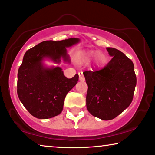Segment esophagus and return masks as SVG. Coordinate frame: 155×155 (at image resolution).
<instances>
[{
  "instance_id": "1",
  "label": "esophagus",
  "mask_w": 155,
  "mask_h": 155,
  "mask_svg": "<svg viewBox=\"0 0 155 155\" xmlns=\"http://www.w3.org/2000/svg\"><path fill=\"white\" fill-rule=\"evenodd\" d=\"M78 75H79V80H80V81H85V77H84L83 75V73H82V72H79L78 73Z\"/></svg>"
}]
</instances>
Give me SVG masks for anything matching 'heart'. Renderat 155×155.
Here are the masks:
<instances>
[{"mask_svg":"<svg viewBox=\"0 0 155 155\" xmlns=\"http://www.w3.org/2000/svg\"><path fill=\"white\" fill-rule=\"evenodd\" d=\"M85 58L88 60L95 58V63L97 66H102L105 63L106 58L104 54L97 51H88L85 54Z\"/></svg>","mask_w":155,"mask_h":155,"instance_id":"b5f03b06","label":"heart"}]
</instances>
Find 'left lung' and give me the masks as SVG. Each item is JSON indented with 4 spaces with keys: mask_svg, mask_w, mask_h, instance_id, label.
I'll return each mask as SVG.
<instances>
[{
    "mask_svg": "<svg viewBox=\"0 0 155 155\" xmlns=\"http://www.w3.org/2000/svg\"><path fill=\"white\" fill-rule=\"evenodd\" d=\"M107 51L112 57L107 65L83 73L88 86L87 109L102 120L114 119L129 107L137 83L132 60L115 48H107Z\"/></svg>",
    "mask_w": 155,
    "mask_h": 155,
    "instance_id": "8db88e82",
    "label": "left lung"
}]
</instances>
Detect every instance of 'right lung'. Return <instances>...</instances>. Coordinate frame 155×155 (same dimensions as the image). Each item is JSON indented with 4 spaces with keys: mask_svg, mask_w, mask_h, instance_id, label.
Returning a JSON list of instances; mask_svg holds the SVG:
<instances>
[{
    "mask_svg": "<svg viewBox=\"0 0 155 155\" xmlns=\"http://www.w3.org/2000/svg\"><path fill=\"white\" fill-rule=\"evenodd\" d=\"M79 41L71 38L60 41H45L28 50L18 72L17 93L29 113L38 119H48L62 112L68 92L78 81V74L68 79L59 67L47 68L44 58L60 63V58L70 62L66 47Z\"/></svg>",
    "mask_w": 155,
    "mask_h": 155,
    "instance_id": "add662e5",
    "label": "right lung"
}]
</instances>
